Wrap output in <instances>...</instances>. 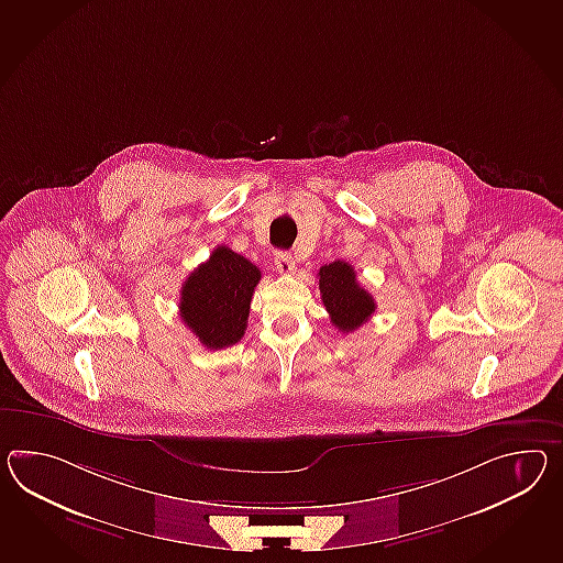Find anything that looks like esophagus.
<instances>
[{"label": "esophagus", "instance_id": "obj_1", "mask_svg": "<svg viewBox=\"0 0 563 563\" xmlns=\"http://www.w3.org/2000/svg\"><path fill=\"white\" fill-rule=\"evenodd\" d=\"M275 266L280 275H292L295 273V258L288 252H276Z\"/></svg>", "mask_w": 563, "mask_h": 563}]
</instances>
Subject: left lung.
Here are the masks:
<instances>
[{
  "instance_id": "left-lung-1",
  "label": "left lung",
  "mask_w": 563,
  "mask_h": 563,
  "mask_svg": "<svg viewBox=\"0 0 563 563\" xmlns=\"http://www.w3.org/2000/svg\"><path fill=\"white\" fill-rule=\"evenodd\" d=\"M321 301L331 317V323L343 331L357 330L371 319L376 302L366 288L360 287L356 271L347 262L335 261L319 268Z\"/></svg>"
}]
</instances>
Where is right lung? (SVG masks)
I'll return each instance as SVG.
<instances>
[{"instance_id":"obj_1","label":"right lung","mask_w":563,"mask_h":563,"mask_svg":"<svg viewBox=\"0 0 563 563\" xmlns=\"http://www.w3.org/2000/svg\"><path fill=\"white\" fill-rule=\"evenodd\" d=\"M258 280L256 264L228 246H218L180 288V319L207 350L233 345L244 338Z\"/></svg>"}]
</instances>
